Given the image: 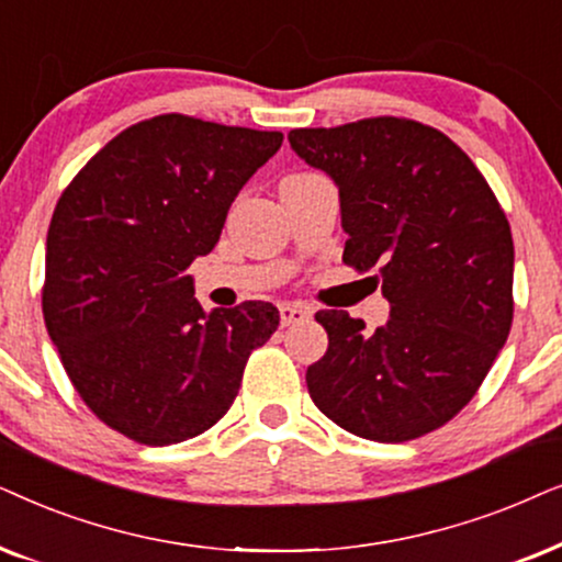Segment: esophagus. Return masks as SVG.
Wrapping results in <instances>:
<instances>
[{"mask_svg":"<svg viewBox=\"0 0 562 562\" xmlns=\"http://www.w3.org/2000/svg\"><path fill=\"white\" fill-rule=\"evenodd\" d=\"M311 318V308L308 305H301V303H282L280 305V321L282 326H290V324H301V321Z\"/></svg>","mask_w":562,"mask_h":562,"instance_id":"obj_1","label":"esophagus"}]
</instances>
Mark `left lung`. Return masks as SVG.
<instances>
[{"label":"left lung","mask_w":562,"mask_h":562,"mask_svg":"<svg viewBox=\"0 0 562 562\" xmlns=\"http://www.w3.org/2000/svg\"><path fill=\"white\" fill-rule=\"evenodd\" d=\"M339 187L344 261L378 267L391 318L375 331L318 311L328 349L305 372L321 414L372 442L424 437L468 406L514 318L506 213L462 148L406 117L288 133Z\"/></svg>","instance_id":"left-lung-1"}]
</instances>
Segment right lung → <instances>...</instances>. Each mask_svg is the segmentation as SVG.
<instances>
[{
    "label": "right lung",
    "mask_w": 562,
    "mask_h": 562,
    "mask_svg": "<svg viewBox=\"0 0 562 562\" xmlns=\"http://www.w3.org/2000/svg\"><path fill=\"white\" fill-rule=\"evenodd\" d=\"M282 133L156 115L117 133L58 198L43 318L89 411L138 445L198 437L234 403L272 303L203 311L187 267Z\"/></svg>",
    "instance_id": "right-lung-1"
}]
</instances>
